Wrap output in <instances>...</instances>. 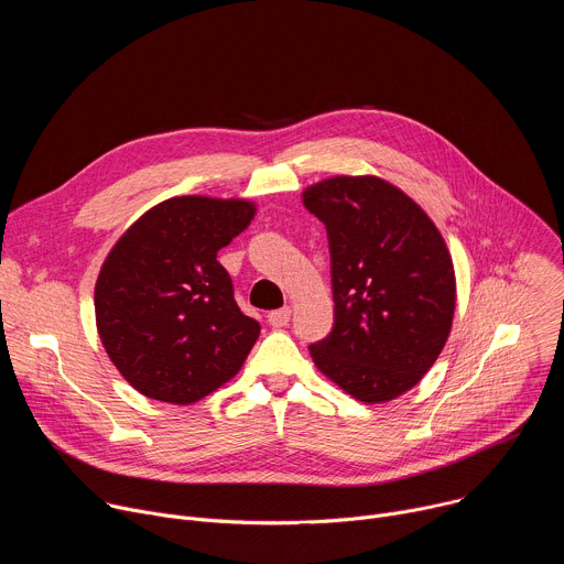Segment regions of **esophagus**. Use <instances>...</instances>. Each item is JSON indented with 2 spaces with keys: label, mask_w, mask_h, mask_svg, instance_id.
Masks as SVG:
<instances>
[{
  "label": "esophagus",
  "mask_w": 564,
  "mask_h": 564,
  "mask_svg": "<svg viewBox=\"0 0 564 564\" xmlns=\"http://www.w3.org/2000/svg\"><path fill=\"white\" fill-rule=\"evenodd\" d=\"M290 314H292V310H290V307L272 310V312L268 314V324H270L272 328H285V326L290 324Z\"/></svg>",
  "instance_id": "esophagus-1"
}]
</instances>
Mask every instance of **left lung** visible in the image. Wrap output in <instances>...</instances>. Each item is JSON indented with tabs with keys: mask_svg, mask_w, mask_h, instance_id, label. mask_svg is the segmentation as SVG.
Listing matches in <instances>:
<instances>
[{
	"mask_svg": "<svg viewBox=\"0 0 564 564\" xmlns=\"http://www.w3.org/2000/svg\"><path fill=\"white\" fill-rule=\"evenodd\" d=\"M328 231L333 333L314 366L366 404L404 394L440 357L455 314V270L429 214L377 176H335L303 192Z\"/></svg>",
	"mask_w": 564,
	"mask_h": 564,
	"instance_id": "8db88e82",
	"label": "left lung"
}]
</instances>
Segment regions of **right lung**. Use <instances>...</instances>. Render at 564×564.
Returning a JSON list of instances; mask_svg holds the SVG:
<instances>
[{
	"mask_svg": "<svg viewBox=\"0 0 564 564\" xmlns=\"http://www.w3.org/2000/svg\"><path fill=\"white\" fill-rule=\"evenodd\" d=\"M257 205L176 196L144 212L96 281V326L120 375L144 397L187 406L229 381L261 335L234 301L220 248Z\"/></svg>",
	"mask_w": 564,
	"mask_h": 564,
	"instance_id": "right-lung-1",
	"label": "right lung"
}]
</instances>
